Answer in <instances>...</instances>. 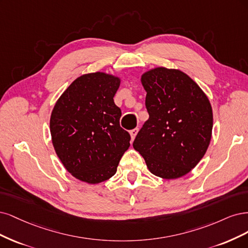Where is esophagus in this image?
<instances>
[{"label": "esophagus", "mask_w": 248, "mask_h": 248, "mask_svg": "<svg viewBox=\"0 0 248 248\" xmlns=\"http://www.w3.org/2000/svg\"><path fill=\"white\" fill-rule=\"evenodd\" d=\"M138 131H139V130L137 129V127H136V129H133L132 131H130V135H131V138H132V140H134L136 136H137Z\"/></svg>", "instance_id": "34e87169"}]
</instances>
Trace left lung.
I'll return each mask as SVG.
<instances>
[{"instance_id": "obj_1", "label": "left lung", "mask_w": 248, "mask_h": 248, "mask_svg": "<svg viewBox=\"0 0 248 248\" xmlns=\"http://www.w3.org/2000/svg\"><path fill=\"white\" fill-rule=\"evenodd\" d=\"M149 118L133 143L147 169L163 179H177L201 161L212 135L210 101L178 69L156 67L141 75Z\"/></svg>"}]
</instances>
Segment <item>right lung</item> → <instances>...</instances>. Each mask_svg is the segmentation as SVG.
Here are the masks:
<instances>
[{
	"mask_svg": "<svg viewBox=\"0 0 248 248\" xmlns=\"http://www.w3.org/2000/svg\"><path fill=\"white\" fill-rule=\"evenodd\" d=\"M122 79L106 72L77 77L51 111L52 145L66 170L90 185L116 173L130 147V134L119 125L122 111L114 95Z\"/></svg>",
	"mask_w": 248,
	"mask_h": 248,
	"instance_id": "obj_1",
	"label": "right lung"
}]
</instances>
